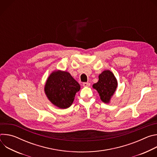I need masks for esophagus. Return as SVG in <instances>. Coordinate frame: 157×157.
<instances>
[{
  "label": "esophagus",
  "mask_w": 157,
  "mask_h": 157,
  "mask_svg": "<svg viewBox=\"0 0 157 157\" xmlns=\"http://www.w3.org/2000/svg\"><path fill=\"white\" fill-rule=\"evenodd\" d=\"M90 85H91V84L89 83V82H83V84H82V86L84 87H89V86H90Z\"/></svg>",
  "instance_id": "esophagus-1"
}]
</instances>
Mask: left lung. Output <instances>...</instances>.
I'll return each instance as SVG.
<instances>
[{
  "label": "left lung",
  "instance_id": "1",
  "mask_svg": "<svg viewBox=\"0 0 157 157\" xmlns=\"http://www.w3.org/2000/svg\"><path fill=\"white\" fill-rule=\"evenodd\" d=\"M117 81L114 74L109 70L104 71L99 76V81L93 87L98 91L100 98L104 103H109L115 93Z\"/></svg>",
  "mask_w": 157,
  "mask_h": 157
}]
</instances>
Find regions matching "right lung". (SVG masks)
<instances>
[{"label": "right lung", "mask_w": 157, "mask_h": 157, "mask_svg": "<svg viewBox=\"0 0 157 157\" xmlns=\"http://www.w3.org/2000/svg\"><path fill=\"white\" fill-rule=\"evenodd\" d=\"M79 89L80 85L69 73L57 71L48 77L44 92L52 104L60 109H66L71 105Z\"/></svg>", "instance_id": "right-lung-1"}]
</instances>
